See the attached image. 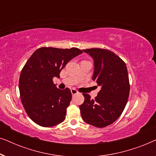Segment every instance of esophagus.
Returning <instances> with one entry per match:
<instances>
[{
  "label": "esophagus",
  "instance_id": "obj_1",
  "mask_svg": "<svg viewBox=\"0 0 156 156\" xmlns=\"http://www.w3.org/2000/svg\"><path fill=\"white\" fill-rule=\"evenodd\" d=\"M71 93L72 95H74V94H78V91L76 90V89H71Z\"/></svg>",
  "mask_w": 156,
  "mask_h": 156
}]
</instances>
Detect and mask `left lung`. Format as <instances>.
<instances>
[{"label": "left lung", "mask_w": 156, "mask_h": 156, "mask_svg": "<svg viewBox=\"0 0 156 156\" xmlns=\"http://www.w3.org/2000/svg\"><path fill=\"white\" fill-rule=\"evenodd\" d=\"M94 59L92 80L101 89L94 99L83 94L80 106L85 122L98 128L112 124L122 114L129 96L130 85L126 65L112 51L101 48L82 50Z\"/></svg>", "instance_id": "8db88e82"}]
</instances>
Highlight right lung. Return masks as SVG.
<instances>
[{
  "label": "right lung",
  "instance_id": "obj_1",
  "mask_svg": "<svg viewBox=\"0 0 156 156\" xmlns=\"http://www.w3.org/2000/svg\"><path fill=\"white\" fill-rule=\"evenodd\" d=\"M80 49L41 48L31 55L19 80L21 101L28 116L37 124L51 127L62 122L72 99L69 88L61 90L52 82Z\"/></svg>",
  "mask_w": 156,
  "mask_h": 156
}]
</instances>
